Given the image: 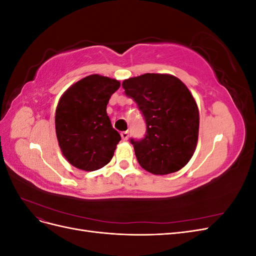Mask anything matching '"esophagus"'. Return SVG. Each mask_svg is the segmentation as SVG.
Returning <instances> with one entry per match:
<instances>
[{
  "label": "esophagus",
  "mask_w": 256,
  "mask_h": 256,
  "mask_svg": "<svg viewBox=\"0 0 256 256\" xmlns=\"http://www.w3.org/2000/svg\"><path fill=\"white\" fill-rule=\"evenodd\" d=\"M120 136H122V138L124 141H127L128 136H129V132L128 131H122V132H120Z\"/></svg>",
  "instance_id": "obj_1"
}]
</instances>
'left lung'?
<instances>
[{
	"label": "left lung",
	"mask_w": 256,
	"mask_h": 256,
	"mask_svg": "<svg viewBox=\"0 0 256 256\" xmlns=\"http://www.w3.org/2000/svg\"><path fill=\"white\" fill-rule=\"evenodd\" d=\"M122 85L146 122L145 138L130 141L138 164L154 175L180 171L192 158L198 138V108L189 88L168 74H144Z\"/></svg>",
	"instance_id": "left-lung-1"
}]
</instances>
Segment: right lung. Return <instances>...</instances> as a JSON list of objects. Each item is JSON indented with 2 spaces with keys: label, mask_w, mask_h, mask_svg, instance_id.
I'll list each match as a JSON object with an SVG mask.
<instances>
[{
  "label": "right lung",
  "mask_w": 256,
  "mask_h": 256,
  "mask_svg": "<svg viewBox=\"0 0 256 256\" xmlns=\"http://www.w3.org/2000/svg\"><path fill=\"white\" fill-rule=\"evenodd\" d=\"M120 82L90 74L68 88L58 100L56 131L58 146L74 168L92 172L111 161L120 136L106 114V104Z\"/></svg>",
  "instance_id": "obj_1"
}]
</instances>
